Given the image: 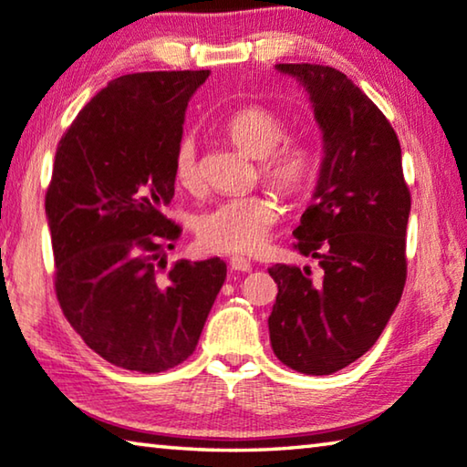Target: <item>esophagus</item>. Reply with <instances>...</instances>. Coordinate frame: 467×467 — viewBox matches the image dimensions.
<instances>
[{"instance_id": "1", "label": "esophagus", "mask_w": 467, "mask_h": 467, "mask_svg": "<svg viewBox=\"0 0 467 467\" xmlns=\"http://www.w3.org/2000/svg\"><path fill=\"white\" fill-rule=\"evenodd\" d=\"M228 265H231V270H234V272H249L251 270V262L249 260H245V257H233L231 262H228Z\"/></svg>"}]
</instances>
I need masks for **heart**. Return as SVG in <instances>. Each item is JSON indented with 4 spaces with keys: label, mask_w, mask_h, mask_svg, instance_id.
<instances>
[{
    "label": "heart",
    "mask_w": 467,
    "mask_h": 467,
    "mask_svg": "<svg viewBox=\"0 0 467 467\" xmlns=\"http://www.w3.org/2000/svg\"><path fill=\"white\" fill-rule=\"evenodd\" d=\"M226 135L249 158L260 160V176L285 199H297L312 187L317 174V151L306 137H285L283 116L260 103H247L226 120ZM172 172L181 187L202 184V161L193 137L174 147ZM276 197L254 193L224 199L195 218V234L205 249L218 254H255L276 226Z\"/></svg>",
    "instance_id": "1"
}]
</instances>
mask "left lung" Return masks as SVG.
I'll use <instances>...</instances> for the list:
<instances>
[{
    "mask_svg": "<svg viewBox=\"0 0 467 467\" xmlns=\"http://www.w3.org/2000/svg\"><path fill=\"white\" fill-rule=\"evenodd\" d=\"M278 70L309 91L327 151L314 203L293 231V249L320 270H268L278 285L270 343L285 366L327 376L369 351L401 299L411 193L395 129L347 74L306 62Z\"/></svg>",
    "mask_w": 467,
    "mask_h": 467,
    "instance_id": "left-lung-1",
    "label": "left lung"
}]
</instances>
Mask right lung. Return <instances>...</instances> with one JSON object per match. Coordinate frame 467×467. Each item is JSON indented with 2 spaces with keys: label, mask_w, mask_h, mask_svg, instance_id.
<instances>
[{
  "label": "right lung",
  "mask_w": 467,
  "mask_h": 467,
  "mask_svg": "<svg viewBox=\"0 0 467 467\" xmlns=\"http://www.w3.org/2000/svg\"><path fill=\"white\" fill-rule=\"evenodd\" d=\"M210 70L135 72L80 109L57 143L46 212L54 288L88 349L155 374L193 355L226 278L220 257L166 270L181 228L172 158L184 109Z\"/></svg>",
  "instance_id": "1"
}]
</instances>
